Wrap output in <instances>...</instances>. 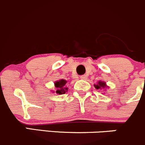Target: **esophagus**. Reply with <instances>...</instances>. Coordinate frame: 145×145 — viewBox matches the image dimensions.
I'll list each match as a JSON object with an SVG mask.
<instances>
[{
	"label": "esophagus",
	"mask_w": 145,
	"mask_h": 145,
	"mask_svg": "<svg viewBox=\"0 0 145 145\" xmlns=\"http://www.w3.org/2000/svg\"><path fill=\"white\" fill-rule=\"evenodd\" d=\"M80 78L82 80H86L87 79V76H86V75H81V76H80Z\"/></svg>",
	"instance_id": "34e87169"
}]
</instances>
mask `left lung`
<instances>
[{"label":"left lung","instance_id":"left-lung-1","mask_svg":"<svg viewBox=\"0 0 145 145\" xmlns=\"http://www.w3.org/2000/svg\"><path fill=\"white\" fill-rule=\"evenodd\" d=\"M95 88L97 89H100V88H104L106 87V83L105 82H102V81H99L97 85L95 84Z\"/></svg>","mask_w":145,"mask_h":145}]
</instances>
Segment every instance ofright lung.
Wrapping results in <instances>:
<instances>
[{"mask_svg": "<svg viewBox=\"0 0 145 145\" xmlns=\"http://www.w3.org/2000/svg\"><path fill=\"white\" fill-rule=\"evenodd\" d=\"M67 83V81L64 79L59 80V81H57L56 83H55V87H56L57 89L56 91V93H57V94H59V95L64 94V93L67 91L68 88L65 87V85Z\"/></svg>", "mask_w": 145, "mask_h": 145, "instance_id": "right-lung-1", "label": "right lung"}]
</instances>
